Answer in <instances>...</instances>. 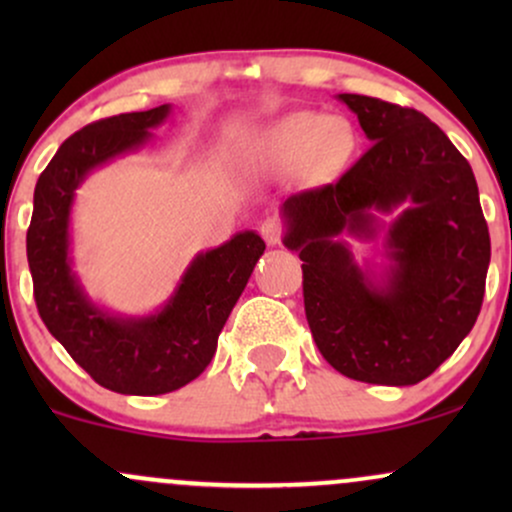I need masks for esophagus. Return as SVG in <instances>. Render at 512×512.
<instances>
[{
	"label": "esophagus",
	"instance_id": "34e87169",
	"mask_svg": "<svg viewBox=\"0 0 512 512\" xmlns=\"http://www.w3.org/2000/svg\"><path fill=\"white\" fill-rule=\"evenodd\" d=\"M260 231H262V238L267 240V245H272V248H274V245L281 243V223H279V219L262 221Z\"/></svg>",
	"mask_w": 512,
	"mask_h": 512
}]
</instances>
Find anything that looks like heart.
<instances>
[{
	"instance_id": "b5f03b06",
	"label": "heart",
	"mask_w": 512,
	"mask_h": 512,
	"mask_svg": "<svg viewBox=\"0 0 512 512\" xmlns=\"http://www.w3.org/2000/svg\"><path fill=\"white\" fill-rule=\"evenodd\" d=\"M356 146L349 120L301 110L260 129L248 146L245 166L260 175H289L310 163L320 173H334L349 163Z\"/></svg>"
}]
</instances>
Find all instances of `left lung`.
<instances>
[{"mask_svg":"<svg viewBox=\"0 0 512 512\" xmlns=\"http://www.w3.org/2000/svg\"><path fill=\"white\" fill-rule=\"evenodd\" d=\"M337 101L373 146L337 185L281 204V240L303 260L305 317L325 361L361 383L416 385L472 332L484 301L479 187L424 113L358 93ZM378 237L384 260L358 263L350 240Z\"/></svg>","mask_w":512,"mask_h":512,"instance_id":"1","label":"left lung"}]
</instances>
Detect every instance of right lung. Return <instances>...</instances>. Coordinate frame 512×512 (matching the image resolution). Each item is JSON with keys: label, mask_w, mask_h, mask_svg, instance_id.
Returning a JSON list of instances; mask_svg holds the SVG:
<instances>
[{"label": "right lung", "mask_w": 512, "mask_h": 512, "mask_svg": "<svg viewBox=\"0 0 512 512\" xmlns=\"http://www.w3.org/2000/svg\"><path fill=\"white\" fill-rule=\"evenodd\" d=\"M173 105L93 122L72 134L33 195L26 236L35 303L52 337L98 385L120 395H166L192 383L216 354V342L264 255L255 231L197 252L161 308L125 315L88 296L72 257V209L76 190L93 170L139 151L154 139Z\"/></svg>", "instance_id": "obj_1"}]
</instances>
